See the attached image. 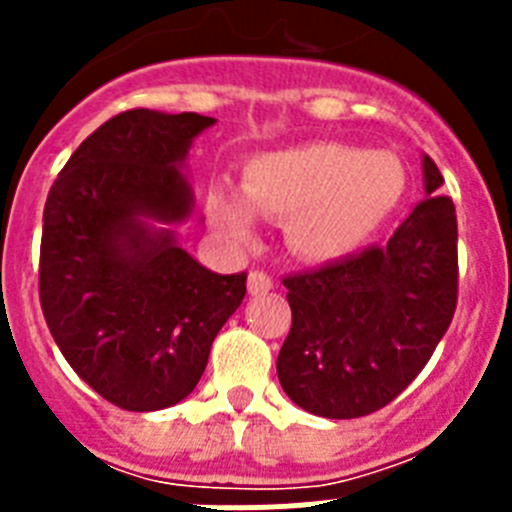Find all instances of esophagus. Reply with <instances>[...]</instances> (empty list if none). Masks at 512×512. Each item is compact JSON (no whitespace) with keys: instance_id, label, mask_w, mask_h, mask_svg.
I'll return each mask as SVG.
<instances>
[{"instance_id":"1","label":"esophagus","mask_w":512,"mask_h":512,"mask_svg":"<svg viewBox=\"0 0 512 512\" xmlns=\"http://www.w3.org/2000/svg\"><path fill=\"white\" fill-rule=\"evenodd\" d=\"M271 289H274V279H271L266 271L253 269L251 274H248V292H251V295H266Z\"/></svg>"}]
</instances>
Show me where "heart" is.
<instances>
[{
  "instance_id": "heart-1",
  "label": "heart",
  "mask_w": 512,
  "mask_h": 512,
  "mask_svg": "<svg viewBox=\"0 0 512 512\" xmlns=\"http://www.w3.org/2000/svg\"><path fill=\"white\" fill-rule=\"evenodd\" d=\"M405 189V166L392 153L315 140L251 158L243 197L220 184L207 210L235 246L253 243V212L284 220L292 253L325 264L364 246L400 207Z\"/></svg>"
}]
</instances>
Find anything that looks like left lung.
I'll use <instances>...</instances> for the list:
<instances>
[{
    "instance_id": "obj_1",
    "label": "left lung",
    "mask_w": 512,
    "mask_h": 512,
    "mask_svg": "<svg viewBox=\"0 0 512 512\" xmlns=\"http://www.w3.org/2000/svg\"><path fill=\"white\" fill-rule=\"evenodd\" d=\"M425 200L387 246L282 279L292 328L277 359L282 390L320 418L390 405L449 330L459 295L456 207L423 158Z\"/></svg>"
}]
</instances>
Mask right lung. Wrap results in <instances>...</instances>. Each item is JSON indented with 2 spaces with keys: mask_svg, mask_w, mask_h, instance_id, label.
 Segmentation results:
<instances>
[{
  "mask_svg": "<svg viewBox=\"0 0 512 512\" xmlns=\"http://www.w3.org/2000/svg\"><path fill=\"white\" fill-rule=\"evenodd\" d=\"M212 122L197 112H120L76 148L45 200V323L71 369L122 410L182 402L246 297V271L215 274L151 225L192 212L182 166Z\"/></svg>",
  "mask_w": 512,
  "mask_h": 512,
  "instance_id": "right-lung-1",
  "label": "right lung"
}]
</instances>
